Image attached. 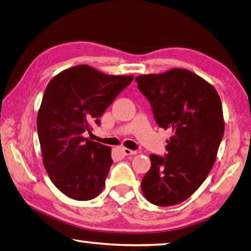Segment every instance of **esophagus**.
<instances>
[{
	"label": "esophagus",
	"instance_id": "esophagus-1",
	"mask_svg": "<svg viewBox=\"0 0 251 251\" xmlns=\"http://www.w3.org/2000/svg\"><path fill=\"white\" fill-rule=\"evenodd\" d=\"M122 151H123V153L125 154V156H131V154L137 153V151H135V150H131V149H128V148H123Z\"/></svg>",
	"mask_w": 251,
	"mask_h": 251
}]
</instances>
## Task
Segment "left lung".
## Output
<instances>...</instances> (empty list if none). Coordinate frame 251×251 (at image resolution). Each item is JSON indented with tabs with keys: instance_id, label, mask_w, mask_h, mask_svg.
Segmentation results:
<instances>
[{
	"instance_id": "8db88e82",
	"label": "left lung",
	"mask_w": 251,
	"mask_h": 251,
	"mask_svg": "<svg viewBox=\"0 0 251 251\" xmlns=\"http://www.w3.org/2000/svg\"><path fill=\"white\" fill-rule=\"evenodd\" d=\"M135 81L159 127L171 130L166 157L150 154L141 191L158 206L179 204L201 186L215 163L225 129L220 95L201 76L179 68Z\"/></svg>"
}]
</instances>
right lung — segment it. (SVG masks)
<instances>
[{
    "instance_id": "right-lung-1",
    "label": "right lung",
    "mask_w": 251,
    "mask_h": 251,
    "mask_svg": "<svg viewBox=\"0 0 251 251\" xmlns=\"http://www.w3.org/2000/svg\"><path fill=\"white\" fill-rule=\"evenodd\" d=\"M134 75H110L88 65L61 71L45 90L37 115L43 162L50 180L76 201L97 198L113 163L108 146L84 138L90 123L100 124Z\"/></svg>"
}]
</instances>
